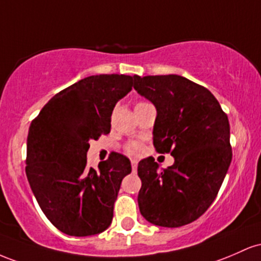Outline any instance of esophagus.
<instances>
[{
	"label": "esophagus",
	"mask_w": 261,
	"mask_h": 261,
	"mask_svg": "<svg viewBox=\"0 0 261 261\" xmlns=\"http://www.w3.org/2000/svg\"><path fill=\"white\" fill-rule=\"evenodd\" d=\"M130 164H132V170H133V171H136L137 166H138V162H137L136 159H132Z\"/></svg>",
	"instance_id": "obj_1"
}]
</instances>
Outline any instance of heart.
Listing matches in <instances>:
<instances>
[{"mask_svg": "<svg viewBox=\"0 0 261 261\" xmlns=\"http://www.w3.org/2000/svg\"><path fill=\"white\" fill-rule=\"evenodd\" d=\"M142 103H145V102H139L138 105H142ZM125 150H127L129 154L138 155L142 153L143 148L139 143H129V144H127V146H125Z\"/></svg>", "mask_w": 261, "mask_h": 261, "instance_id": "1", "label": "heart"}]
</instances>
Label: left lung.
<instances>
[{
  "label": "left lung",
  "instance_id": "left-lung-1",
  "mask_svg": "<svg viewBox=\"0 0 261 261\" xmlns=\"http://www.w3.org/2000/svg\"><path fill=\"white\" fill-rule=\"evenodd\" d=\"M134 81L156 108L155 150L175 158L162 170L151 156L139 162L140 213L160 227L189 224L215 201L232 162L228 117L206 87L184 76L137 75Z\"/></svg>",
  "mask_w": 261,
  "mask_h": 261
}]
</instances>
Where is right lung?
Wrapping results in <instances>:
<instances>
[{
    "instance_id": "right-lung-1",
    "label": "right lung",
    "mask_w": 261,
    "mask_h": 261,
    "mask_svg": "<svg viewBox=\"0 0 261 261\" xmlns=\"http://www.w3.org/2000/svg\"><path fill=\"white\" fill-rule=\"evenodd\" d=\"M137 75H93L49 99L31 123L27 138L28 182L40 208L60 232L87 237L103 232L130 162L112 151L98 170L87 168L90 140L111 130L116 103Z\"/></svg>"
}]
</instances>
